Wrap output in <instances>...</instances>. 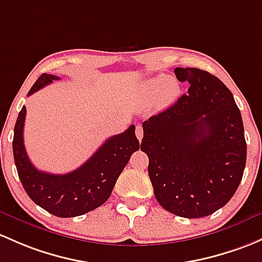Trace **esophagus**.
I'll return each mask as SVG.
<instances>
[{
	"instance_id": "esophagus-1",
	"label": "esophagus",
	"mask_w": 262,
	"mask_h": 262,
	"mask_svg": "<svg viewBox=\"0 0 262 262\" xmlns=\"http://www.w3.org/2000/svg\"><path fill=\"white\" fill-rule=\"evenodd\" d=\"M136 136H137V138H138V140L140 142V140H142V138H143V128H142V125H137L136 126Z\"/></svg>"
}]
</instances>
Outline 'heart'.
Masks as SVG:
<instances>
[{
	"label": "heart",
	"mask_w": 262,
	"mask_h": 262,
	"mask_svg": "<svg viewBox=\"0 0 262 262\" xmlns=\"http://www.w3.org/2000/svg\"><path fill=\"white\" fill-rule=\"evenodd\" d=\"M144 92L148 96H154L158 93L162 103H170L176 99L180 93V86L176 81H169V78L166 75H158L156 78L149 79L144 84Z\"/></svg>",
	"instance_id": "1"
}]
</instances>
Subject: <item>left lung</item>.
I'll return each mask as SVG.
<instances>
[{
  "instance_id": "obj_1",
  "label": "left lung",
  "mask_w": 262,
  "mask_h": 262,
  "mask_svg": "<svg viewBox=\"0 0 262 262\" xmlns=\"http://www.w3.org/2000/svg\"><path fill=\"white\" fill-rule=\"evenodd\" d=\"M188 94L143 123L140 149L159 205L170 213L198 219L232 198L246 166V140L232 93L212 74L176 68Z\"/></svg>"
}]
</instances>
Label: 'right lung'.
Wrapping results in <instances>:
<instances>
[{"label": "right lung", "instance_id": "right-lung-1", "mask_svg": "<svg viewBox=\"0 0 262 262\" xmlns=\"http://www.w3.org/2000/svg\"><path fill=\"white\" fill-rule=\"evenodd\" d=\"M60 78L42 74L32 85L31 95ZM26 106H22L13 129V158L22 187L41 208L57 217H76L106 202L118 177L139 149L136 126L110 137L82 166L66 174H52L34 167L24 144Z\"/></svg>", "mask_w": 262, "mask_h": 262}]
</instances>
